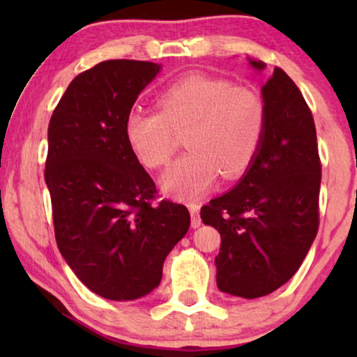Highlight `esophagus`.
<instances>
[{
    "label": "esophagus",
    "instance_id": "esophagus-1",
    "mask_svg": "<svg viewBox=\"0 0 357 357\" xmlns=\"http://www.w3.org/2000/svg\"><path fill=\"white\" fill-rule=\"evenodd\" d=\"M188 209H190V214H192V227L202 226V218H199V204L198 203H190Z\"/></svg>",
    "mask_w": 357,
    "mask_h": 357
}]
</instances>
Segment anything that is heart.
Returning <instances> with one entry per match:
<instances>
[{
  "label": "heart",
  "instance_id": "b5f03b06",
  "mask_svg": "<svg viewBox=\"0 0 357 357\" xmlns=\"http://www.w3.org/2000/svg\"><path fill=\"white\" fill-rule=\"evenodd\" d=\"M159 112L131 110L125 119V139L135 158L149 169L162 167L185 133L187 154L160 177V187L178 199H193L219 174L236 178L260 151L266 128V107L250 87L222 77L188 75L158 96Z\"/></svg>",
  "mask_w": 357,
  "mask_h": 357
}]
</instances>
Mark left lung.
<instances>
[{
    "mask_svg": "<svg viewBox=\"0 0 357 357\" xmlns=\"http://www.w3.org/2000/svg\"><path fill=\"white\" fill-rule=\"evenodd\" d=\"M248 61L265 70L263 61ZM261 96L266 128L255 160L236 187L202 208L203 222L221 234L218 287L243 299L289 281L319 231L321 164L314 116L281 68Z\"/></svg>",
    "mask_w": 357,
    "mask_h": 357,
    "instance_id": "1",
    "label": "left lung"
}]
</instances>
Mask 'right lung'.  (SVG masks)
<instances>
[{
  "mask_svg": "<svg viewBox=\"0 0 357 357\" xmlns=\"http://www.w3.org/2000/svg\"><path fill=\"white\" fill-rule=\"evenodd\" d=\"M159 71L151 61H102L71 81L48 123L45 183L58 248L104 299L155 289L190 227L183 204H153L154 180L125 139L126 115Z\"/></svg>",
  "mask_w": 357,
  "mask_h": 357,
  "instance_id": "add662e5",
  "label": "right lung"
}]
</instances>
